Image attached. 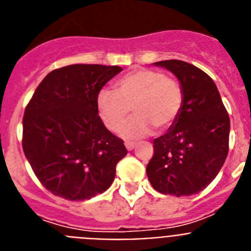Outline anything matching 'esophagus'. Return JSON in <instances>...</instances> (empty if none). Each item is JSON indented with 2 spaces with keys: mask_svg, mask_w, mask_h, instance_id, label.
I'll return each instance as SVG.
<instances>
[{
  "mask_svg": "<svg viewBox=\"0 0 251 251\" xmlns=\"http://www.w3.org/2000/svg\"><path fill=\"white\" fill-rule=\"evenodd\" d=\"M134 147H136V143H132V142H126V148H127L128 151L134 150Z\"/></svg>",
  "mask_w": 251,
  "mask_h": 251,
  "instance_id": "obj_1",
  "label": "esophagus"
}]
</instances>
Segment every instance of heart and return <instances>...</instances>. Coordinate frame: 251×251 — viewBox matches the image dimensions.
<instances>
[{"label": "heart", "instance_id": "obj_1", "mask_svg": "<svg viewBox=\"0 0 251 251\" xmlns=\"http://www.w3.org/2000/svg\"><path fill=\"white\" fill-rule=\"evenodd\" d=\"M114 86L115 92L101 89L98 93L97 109L105 127L117 132L127 121L132 108L136 115L121 132L128 141L147 136L153 127L167 129L182 110L181 84L157 70H134L119 77Z\"/></svg>", "mask_w": 251, "mask_h": 251}]
</instances>
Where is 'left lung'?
Segmentation results:
<instances>
[{
  "label": "left lung",
  "instance_id": "1",
  "mask_svg": "<svg viewBox=\"0 0 251 251\" xmlns=\"http://www.w3.org/2000/svg\"><path fill=\"white\" fill-rule=\"evenodd\" d=\"M174 73L183 90L179 117L153 141L147 176L156 191L174 196L199 194L217 176L229 152L230 118L214 80L181 60L154 63Z\"/></svg>",
  "mask_w": 251,
  "mask_h": 251
}]
</instances>
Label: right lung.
<instances>
[{
  "mask_svg": "<svg viewBox=\"0 0 251 251\" xmlns=\"http://www.w3.org/2000/svg\"><path fill=\"white\" fill-rule=\"evenodd\" d=\"M122 70L98 64L55 69L28 101L22 148L41 185L55 196L89 200L114 181L115 166L128 151L101 122L97 95Z\"/></svg>",
  "mask_w": 251,
  "mask_h": 251,
  "instance_id": "add662e5",
  "label": "right lung"
}]
</instances>
